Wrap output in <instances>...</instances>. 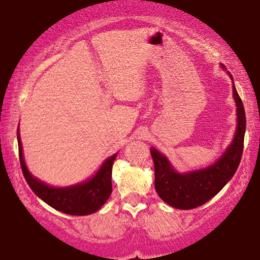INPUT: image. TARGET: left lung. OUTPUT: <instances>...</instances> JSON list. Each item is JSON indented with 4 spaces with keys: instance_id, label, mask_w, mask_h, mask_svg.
Instances as JSON below:
<instances>
[{
    "instance_id": "left-lung-1",
    "label": "left lung",
    "mask_w": 260,
    "mask_h": 260,
    "mask_svg": "<svg viewBox=\"0 0 260 260\" xmlns=\"http://www.w3.org/2000/svg\"><path fill=\"white\" fill-rule=\"evenodd\" d=\"M223 71L226 67L220 64ZM228 72V71H226ZM232 96L236 104V132L234 139L225 149L221 156L207 168L180 172L174 168L168 156L156 148H150L155 169V189L164 202L176 209H193L210 201L237 171L243 151L244 132H246V113L238 95L231 73Z\"/></svg>"
}]
</instances>
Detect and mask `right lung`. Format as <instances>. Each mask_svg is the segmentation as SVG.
Instances as JSON below:
<instances>
[{
    "mask_svg": "<svg viewBox=\"0 0 260 260\" xmlns=\"http://www.w3.org/2000/svg\"><path fill=\"white\" fill-rule=\"evenodd\" d=\"M19 133V128H18V148H19V159L23 175L32 192L41 201L68 215H89L99 210L105 204L112 192V164L117 156V153L107 157L101 164L98 171L85 181L72 184V186L55 187L41 181L26 168Z\"/></svg>",
    "mask_w": 260,
    "mask_h": 260,
    "instance_id": "1",
    "label": "right lung"
}]
</instances>
